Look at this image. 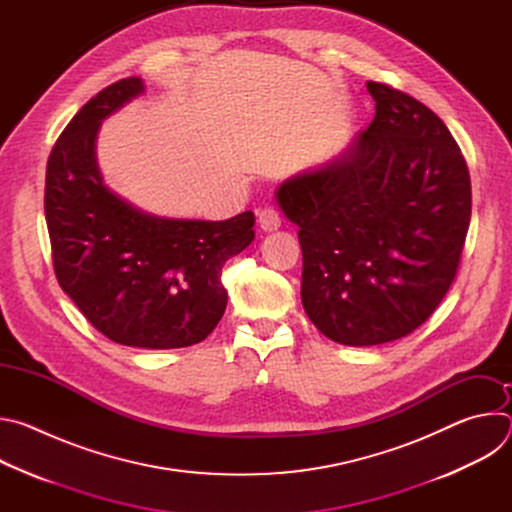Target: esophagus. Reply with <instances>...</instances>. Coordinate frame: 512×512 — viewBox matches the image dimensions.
<instances>
[{
  "mask_svg": "<svg viewBox=\"0 0 512 512\" xmlns=\"http://www.w3.org/2000/svg\"><path fill=\"white\" fill-rule=\"evenodd\" d=\"M257 223L263 231H275L281 225V216L275 206H263L257 210Z\"/></svg>",
  "mask_w": 512,
  "mask_h": 512,
  "instance_id": "obj_1",
  "label": "esophagus"
}]
</instances>
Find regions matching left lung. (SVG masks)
<instances>
[{
  "mask_svg": "<svg viewBox=\"0 0 512 512\" xmlns=\"http://www.w3.org/2000/svg\"><path fill=\"white\" fill-rule=\"evenodd\" d=\"M367 89L371 125L340 158L277 190L300 227L304 310L348 346L403 338L435 312L472 212L468 166L446 123L399 89Z\"/></svg>",
  "mask_w": 512,
  "mask_h": 512,
  "instance_id": "obj_1",
  "label": "left lung"
}]
</instances>
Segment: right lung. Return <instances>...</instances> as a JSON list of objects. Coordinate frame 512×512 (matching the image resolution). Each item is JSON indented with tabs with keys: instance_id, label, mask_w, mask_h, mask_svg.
I'll list each match as a JSON object with an SVG mask.
<instances>
[{
	"instance_id": "add662e5",
	"label": "right lung",
	"mask_w": 512,
	"mask_h": 512,
	"mask_svg": "<svg viewBox=\"0 0 512 512\" xmlns=\"http://www.w3.org/2000/svg\"><path fill=\"white\" fill-rule=\"evenodd\" d=\"M141 91L137 77L105 87L56 139L44 188L52 265L64 294L109 340L184 348L221 322L223 267L253 241L255 216L168 221L107 190L95 162L99 123Z\"/></svg>"
}]
</instances>
